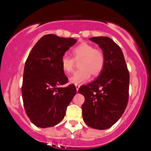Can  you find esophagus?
Here are the masks:
<instances>
[{
    "instance_id": "1",
    "label": "esophagus",
    "mask_w": 151,
    "mask_h": 151,
    "mask_svg": "<svg viewBox=\"0 0 151 151\" xmlns=\"http://www.w3.org/2000/svg\"><path fill=\"white\" fill-rule=\"evenodd\" d=\"M79 87H80V85H76V88L77 92H78V88H79Z\"/></svg>"
}]
</instances>
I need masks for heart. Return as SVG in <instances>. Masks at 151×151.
Masks as SVG:
<instances>
[{"label": "heart", "mask_w": 151, "mask_h": 151, "mask_svg": "<svg viewBox=\"0 0 151 151\" xmlns=\"http://www.w3.org/2000/svg\"><path fill=\"white\" fill-rule=\"evenodd\" d=\"M73 58L63 55L61 58V67L66 74L71 73L74 68L75 61H79L80 69L75 72L69 82L74 85H81L88 81L91 74L97 76L104 67L105 57L102 50L96 49L94 45L87 42H82L72 50Z\"/></svg>", "instance_id": "b5f03b06"}]
</instances>
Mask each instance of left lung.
<instances>
[{"label":"left lung","mask_w":151,"mask_h":151,"mask_svg":"<svg viewBox=\"0 0 151 151\" xmlns=\"http://www.w3.org/2000/svg\"><path fill=\"white\" fill-rule=\"evenodd\" d=\"M105 57L104 67L94 81L78 89L85 97L82 117L89 127L109 129L120 119L129 101V73L121 48L108 37H92Z\"/></svg>","instance_id":"obj_1"}]
</instances>
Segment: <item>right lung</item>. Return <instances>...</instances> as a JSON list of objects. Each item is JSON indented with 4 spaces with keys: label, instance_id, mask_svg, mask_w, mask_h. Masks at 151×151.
Wrapping results in <instances>:
<instances>
[{
    "label": "right lung",
    "instance_id": "obj_1",
    "mask_svg": "<svg viewBox=\"0 0 151 151\" xmlns=\"http://www.w3.org/2000/svg\"><path fill=\"white\" fill-rule=\"evenodd\" d=\"M76 39L54 34L44 35L31 50L23 73L22 95L28 117L39 128L52 127L63 119L66 108L76 94L61 67L65 52Z\"/></svg>",
    "mask_w": 151,
    "mask_h": 151
}]
</instances>
